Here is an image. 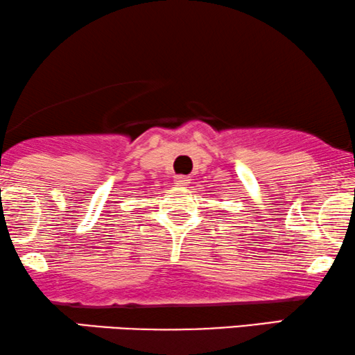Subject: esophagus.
Segmentation results:
<instances>
[{"label": "esophagus", "instance_id": "esophagus-1", "mask_svg": "<svg viewBox=\"0 0 355 355\" xmlns=\"http://www.w3.org/2000/svg\"><path fill=\"white\" fill-rule=\"evenodd\" d=\"M189 181H191V179L187 178V176H182V174H179V176L174 178V182H176L178 186H182V187L189 184Z\"/></svg>", "mask_w": 355, "mask_h": 355}]
</instances>
